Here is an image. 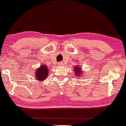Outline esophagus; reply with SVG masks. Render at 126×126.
Wrapping results in <instances>:
<instances>
[{
	"label": "esophagus",
	"instance_id": "esophagus-1",
	"mask_svg": "<svg viewBox=\"0 0 126 126\" xmlns=\"http://www.w3.org/2000/svg\"><path fill=\"white\" fill-rule=\"evenodd\" d=\"M62 63H59V64H60V65H63V64H62Z\"/></svg>",
	"mask_w": 126,
	"mask_h": 126
}]
</instances>
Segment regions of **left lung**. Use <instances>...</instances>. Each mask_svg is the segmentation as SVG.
Listing matches in <instances>:
<instances>
[{"mask_svg": "<svg viewBox=\"0 0 126 126\" xmlns=\"http://www.w3.org/2000/svg\"><path fill=\"white\" fill-rule=\"evenodd\" d=\"M74 68V72H75V75H77V77H79V75H82V73L81 72V70H82V68H80V66H75V68Z\"/></svg>", "mask_w": 126, "mask_h": 126, "instance_id": "left-lung-1", "label": "left lung"}]
</instances>
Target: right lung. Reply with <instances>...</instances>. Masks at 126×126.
Here are the masks:
<instances>
[{
	"label": "right lung",
	"instance_id": "right-lung-1",
	"mask_svg": "<svg viewBox=\"0 0 126 126\" xmlns=\"http://www.w3.org/2000/svg\"><path fill=\"white\" fill-rule=\"evenodd\" d=\"M48 66H46V65H43L40 66L35 71V78L37 79L40 80H43L47 78L48 75Z\"/></svg>",
	"mask_w": 126,
	"mask_h": 126
}]
</instances>
